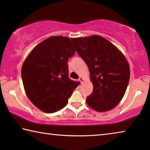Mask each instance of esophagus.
<instances>
[{"instance_id": "34e87169", "label": "esophagus", "mask_w": 150, "mask_h": 150, "mask_svg": "<svg viewBox=\"0 0 150 150\" xmlns=\"http://www.w3.org/2000/svg\"><path fill=\"white\" fill-rule=\"evenodd\" d=\"M79 80L80 81H81V83H83V80H84V79H83V78L82 77H80Z\"/></svg>"}]
</instances>
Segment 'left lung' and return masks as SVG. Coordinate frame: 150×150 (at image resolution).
I'll list each match as a JSON object with an SVG mask.
<instances>
[{"instance_id":"left-lung-1","label":"left lung","mask_w":150,"mask_h":150,"mask_svg":"<svg viewBox=\"0 0 150 150\" xmlns=\"http://www.w3.org/2000/svg\"><path fill=\"white\" fill-rule=\"evenodd\" d=\"M76 51L89 69L93 92L86 103L103 112L115 108L123 98L130 78V67L121 51L98 35L72 39Z\"/></svg>"}]
</instances>
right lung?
<instances>
[{"label":"right lung","mask_w":150,"mask_h":150,"mask_svg":"<svg viewBox=\"0 0 150 150\" xmlns=\"http://www.w3.org/2000/svg\"><path fill=\"white\" fill-rule=\"evenodd\" d=\"M72 40L51 36L40 42L23 62L21 77L27 96L40 110L55 112L68 103L79 82L69 77V59L75 50Z\"/></svg>","instance_id":"right-lung-1"}]
</instances>
